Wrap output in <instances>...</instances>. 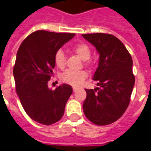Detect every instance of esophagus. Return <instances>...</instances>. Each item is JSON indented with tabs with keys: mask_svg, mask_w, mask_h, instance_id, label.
I'll return each instance as SVG.
<instances>
[{
	"mask_svg": "<svg viewBox=\"0 0 151 151\" xmlns=\"http://www.w3.org/2000/svg\"><path fill=\"white\" fill-rule=\"evenodd\" d=\"M73 92H77V91H78V88H74V87H73Z\"/></svg>",
	"mask_w": 151,
	"mask_h": 151,
	"instance_id": "esophagus-1",
	"label": "esophagus"
}]
</instances>
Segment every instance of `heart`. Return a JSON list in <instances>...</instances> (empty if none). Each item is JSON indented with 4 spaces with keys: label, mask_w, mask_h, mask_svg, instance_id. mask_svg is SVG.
<instances>
[{
    "label": "heart",
    "mask_w": 151,
    "mask_h": 151,
    "mask_svg": "<svg viewBox=\"0 0 151 151\" xmlns=\"http://www.w3.org/2000/svg\"><path fill=\"white\" fill-rule=\"evenodd\" d=\"M73 51L81 60L85 61V65L87 67L92 66V62L89 61L91 56V50L88 45L85 43H80L76 45L73 48ZM54 62L55 66L59 68H63L66 64V55L62 49L57 51L54 55ZM87 78V73L85 71H72L66 70L61 75V80L64 83L78 87L80 86L85 78Z\"/></svg>",
    "instance_id": "1"
}]
</instances>
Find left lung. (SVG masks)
Returning <instances> with one entry per match:
<instances>
[{
  "label": "left lung",
  "instance_id": "8db88e82",
  "mask_svg": "<svg viewBox=\"0 0 151 151\" xmlns=\"http://www.w3.org/2000/svg\"><path fill=\"white\" fill-rule=\"evenodd\" d=\"M99 55L92 79L101 87L85 89L84 114L97 125H106L122 117L130 102L135 84L131 55L122 41L107 34H82ZM98 93H96V89Z\"/></svg>",
  "mask_w": 151,
  "mask_h": 151
}]
</instances>
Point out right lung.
Segmentation results:
<instances>
[{
    "label": "right lung",
    "instance_id": "1",
    "mask_svg": "<svg viewBox=\"0 0 151 151\" xmlns=\"http://www.w3.org/2000/svg\"><path fill=\"white\" fill-rule=\"evenodd\" d=\"M74 36L37 30L29 34L18 50L13 68L16 92L26 113L37 123L50 125L63 116L72 87L63 84L52 90L48 82L55 66V52Z\"/></svg>",
    "mask_w": 151,
    "mask_h": 151
}]
</instances>
